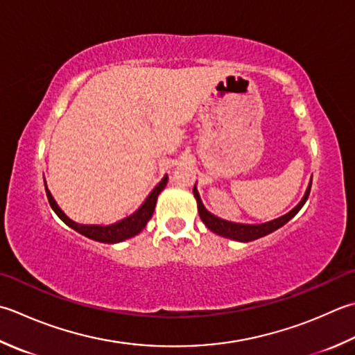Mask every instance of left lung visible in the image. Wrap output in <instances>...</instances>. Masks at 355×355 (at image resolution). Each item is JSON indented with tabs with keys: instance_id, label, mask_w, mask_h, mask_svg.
Returning a JSON list of instances; mask_svg holds the SVG:
<instances>
[{
	"instance_id": "8db88e82",
	"label": "left lung",
	"mask_w": 355,
	"mask_h": 355,
	"mask_svg": "<svg viewBox=\"0 0 355 355\" xmlns=\"http://www.w3.org/2000/svg\"><path fill=\"white\" fill-rule=\"evenodd\" d=\"M311 184L312 182H309L308 184V189L304 192V196L302 198L300 203H298L293 211H289L288 214L282 215V217L275 218V220H270L268 223H261V225H243V223H232V221H226L223 218H218L215 217L214 214H211L209 211L206 209L203 201L200 198V193L197 191V187L193 186V197L197 200V206H198V214H200V218L203 223L206 225L207 229H211L214 234L221 235V237L225 239H231L235 241H252L257 239H261L265 237V235L270 234L277 231V229L282 227L283 225H286L288 221L294 217V215L302 209L303 205L306 203V200L309 197V192H311Z\"/></svg>"
}]
</instances>
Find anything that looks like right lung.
Here are the masks:
<instances>
[{
  "label": "right lung",
  "mask_w": 355,
  "mask_h": 355,
  "mask_svg": "<svg viewBox=\"0 0 355 355\" xmlns=\"http://www.w3.org/2000/svg\"><path fill=\"white\" fill-rule=\"evenodd\" d=\"M168 184V175H164L162 182H159L152 192L146 198L144 203L138 207V209L129 215V217L123 218L120 221H116V223L112 225H107V226H103V225H80V223H75L73 220H71L67 217V215L60 209V206L57 205V201L53 200L51 191L47 189L46 186V193H47V200L49 203H51L53 212L58 215V217L64 221V223L72 227L73 231L80 232L81 235H85V237L90 239V240H95V241H101V243H120L128 240L130 237H135L137 234H140L144 226L148 225V221L150 220L152 214H154L155 209V205H157V198L159 196V192L164 189V186Z\"/></svg>",
  "instance_id": "add662e5"
}]
</instances>
